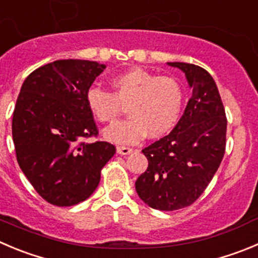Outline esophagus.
<instances>
[{
    "instance_id": "1",
    "label": "esophagus",
    "mask_w": 258,
    "mask_h": 258,
    "mask_svg": "<svg viewBox=\"0 0 258 258\" xmlns=\"http://www.w3.org/2000/svg\"><path fill=\"white\" fill-rule=\"evenodd\" d=\"M134 151V149L128 148V146H117V153L121 155H128Z\"/></svg>"
}]
</instances>
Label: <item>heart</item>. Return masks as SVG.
<instances>
[{"label":"heart","mask_w":258,"mask_h":258,"mask_svg":"<svg viewBox=\"0 0 258 258\" xmlns=\"http://www.w3.org/2000/svg\"><path fill=\"white\" fill-rule=\"evenodd\" d=\"M113 93L90 88L86 105L91 114L103 123H113L123 113L131 117L104 131L107 140L115 144H135L146 136L158 139L172 131L182 113L183 89L177 80L156 76L140 67H134L112 79Z\"/></svg>","instance_id":"heart-1"}]
</instances>
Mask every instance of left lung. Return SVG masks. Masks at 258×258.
I'll return each instance as SVG.
<instances>
[{
    "label": "left lung",
    "instance_id": "8db88e82",
    "mask_svg": "<svg viewBox=\"0 0 258 258\" xmlns=\"http://www.w3.org/2000/svg\"><path fill=\"white\" fill-rule=\"evenodd\" d=\"M168 64L184 72L192 96L173 131L143 150L149 165L135 183L146 205L162 211L183 209L201 196L227 143L225 109L211 75L192 63Z\"/></svg>",
    "mask_w": 258,
    "mask_h": 258
}]
</instances>
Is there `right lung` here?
<instances>
[{"label": "right lung", "mask_w": 258, "mask_h": 258, "mask_svg": "<svg viewBox=\"0 0 258 258\" xmlns=\"http://www.w3.org/2000/svg\"><path fill=\"white\" fill-rule=\"evenodd\" d=\"M105 64L58 59L24 81L13 115L16 159L25 177L47 202L72 206L95 191L115 146L98 136L86 93Z\"/></svg>", "instance_id": "right-lung-1"}]
</instances>
